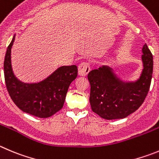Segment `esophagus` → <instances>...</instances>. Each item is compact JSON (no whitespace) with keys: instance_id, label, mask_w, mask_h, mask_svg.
I'll use <instances>...</instances> for the list:
<instances>
[{"instance_id":"1","label":"esophagus","mask_w":159,"mask_h":159,"mask_svg":"<svg viewBox=\"0 0 159 159\" xmlns=\"http://www.w3.org/2000/svg\"><path fill=\"white\" fill-rule=\"evenodd\" d=\"M90 70V64L87 62H83L78 66V74L80 76H86Z\"/></svg>"}]
</instances>
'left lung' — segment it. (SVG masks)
Here are the masks:
<instances>
[{
	"mask_svg": "<svg viewBox=\"0 0 159 159\" xmlns=\"http://www.w3.org/2000/svg\"><path fill=\"white\" fill-rule=\"evenodd\" d=\"M143 70L135 81H124L110 66L103 65L90 71L89 102L93 112L107 120L126 118L141 106L149 91L153 56L147 44L142 48Z\"/></svg>",
	"mask_w": 159,
	"mask_h": 159,
	"instance_id": "8db88e82",
	"label": "left lung"
}]
</instances>
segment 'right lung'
<instances>
[{
    "label": "right lung",
    "mask_w": 159,
    "mask_h": 159,
    "mask_svg": "<svg viewBox=\"0 0 159 159\" xmlns=\"http://www.w3.org/2000/svg\"><path fill=\"white\" fill-rule=\"evenodd\" d=\"M16 35L6 51L4 62L5 84L15 104L25 113L38 118H49L63 107L70 84L78 76L76 65L57 68L44 80L27 84L19 81L13 73L11 52Z\"/></svg>",
    "instance_id": "obj_1"
}]
</instances>
